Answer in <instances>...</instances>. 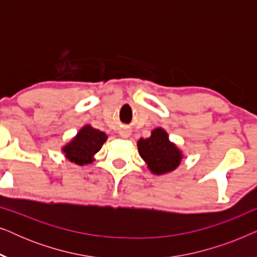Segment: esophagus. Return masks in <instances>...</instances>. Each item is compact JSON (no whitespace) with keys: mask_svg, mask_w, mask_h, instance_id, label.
I'll list each match as a JSON object with an SVG mask.
<instances>
[{"mask_svg":"<svg viewBox=\"0 0 257 257\" xmlns=\"http://www.w3.org/2000/svg\"><path fill=\"white\" fill-rule=\"evenodd\" d=\"M119 135H120L122 138H128L130 135H131V131L127 128H124V130H120V132H119Z\"/></svg>","mask_w":257,"mask_h":257,"instance_id":"esophagus-1","label":"esophagus"}]
</instances>
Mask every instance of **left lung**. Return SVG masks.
<instances>
[{
    "instance_id": "8db88e82",
    "label": "left lung",
    "mask_w": 257,
    "mask_h": 257,
    "mask_svg": "<svg viewBox=\"0 0 257 257\" xmlns=\"http://www.w3.org/2000/svg\"><path fill=\"white\" fill-rule=\"evenodd\" d=\"M138 152L152 174L171 173L180 166L184 152L172 143L168 133L161 127L152 130L149 138H140L137 143Z\"/></svg>"
}]
</instances>
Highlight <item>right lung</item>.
<instances>
[{"label":"right lung","mask_w":257,"mask_h":257,"mask_svg":"<svg viewBox=\"0 0 257 257\" xmlns=\"http://www.w3.org/2000/svg\"><path fill=\"white\" fill-rule=\"evenodd\" d=\"M106 140V133L85 124L69 143L62 146V152L70 163L84 166L92 163L96 153L99 152Z\"/></svg>","instance_id":"right-lung-1"}]
</instances>
